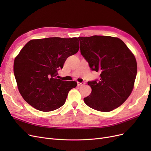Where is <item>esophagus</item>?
Returning a JSON list of instances; mask_svg holds the SVG:
<instances>
[{
	"instance_id": "1",
	"label": "esophagus",
	"mask_w": 151,
	"mask_h": 151,
	"mask_svg": "<svg viewBox=\"0 0 151 151\" xmlns=\"http://www.w3.org/2000/svg\"><path fill=\"white\" fill-rule=\"evenodd\" d=\"M84 84H85V83H84V82H82V83H79V82H77V86H83Z\"/></svg>"
}]
</instances>
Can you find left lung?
Instances as JSON below:
<instances>
[{"mask_svg":"<svg viewBox=\"0 0 151 151\" xmlns=\"http://www.w3.org/2000/svg\"><path fill=\"white\" fill-rule=\"evenodd\" d=\"M81 53L100 79L88 82L92 91L84 103L96 110L108 112L130 95L137 72L134 55L122 40L108 36L79 37Z\"/></svg>","mask_w":151,"mask_h":151,"instance_id":"8db88e82","label":"left lung"}]
</instances>
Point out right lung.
<instances>
[{
	"instance_id": "add662e5",
	"label": "right lung",
	"mask_w": 151,
	"mask_h": 151,
	"mask_svg": "<svg viewBox=\"0 0 151 151\" xmlns=\"http://www.w3.org/2000/svg\"><path fill=\"white\" fill-rule=\"evenodd\" d=\"M79 48L77 38L32 40L24 45L14 60V74L27 103L42 111L55 110L64 104L77 83L57 79L58 70Z\"/></svg>"
}]
</instances>
